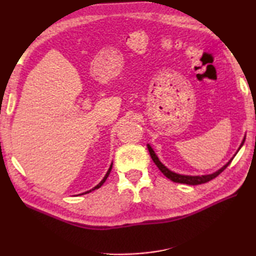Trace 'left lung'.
<instances>
[{
    "mask_svg": "<svg viewBox=\"0 0 256 256\" xmlns=\"http://www.w3.org/2000/svg\"><path fill=\"white\" fill-rule=\"evenodd\" d=\"M244 141H245V138H244V140H242V144H240V149L242 148V144H244ZM240 149H238V150H240ZM148 150H149V152H150L151 158H152V160H154V162L156 164H157V167L159 168L160 172H162V174L167 177V178H170V180L175 182V183L188 184V185H200V184H204V183H206V182H209V180H211L216 178V176H218L219 174H222V172L224 170H226L228 164H230L232 160L234 159V158H232V160H229V162H228L226 164H224V166L222 168H220L219 170H216V172H214V174L202 175V176H188V175L176 174V172L170 170L166 166H164V164H162V162H160V160L158 159L157 154H154V151L152 150V148H151V146H150L149 144H148Z\"/></svg>",
    "mask_w": 256,
    "mask_h": 256,
    "instance_id": "left-lung-1",
    "label": "left lung"
}]
</instances>
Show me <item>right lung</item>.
<instances>
[{"label": "right lung", "instance_id": "1", "mask_svg": "<svg viewBox=\"0 0 256 256\" xmlns=\"http://www.w3.org/2000/svg\"><path fill=\"white\" fill-rule=\"evenodd\" d=\"M112 164H110V170H108V172H107V174L105 175V177H104V178H102V180L100 182V183H99L97 186H94V188H92V190H86V192H84V193H82V194H86V193H89V192H92V190H97V188H100V186L104 184V183H105V182H106V180H107V177H108V175H110V170H112ZM79 196H80V194H79Z\"/></svg>", "mask_w": 256, "mask_h": 256}]
</instances>
